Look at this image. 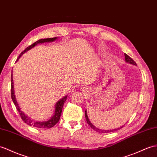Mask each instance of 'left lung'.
Wrapping results in <instances>:
<instances>
[{"mask_svg": "<svg viewBox=\"0 0 157 157\" xmlns=\"http://www.w3.org/2000/svg\"><path fill=\"white\" fill-rule=\"evenodd\" d=\"M124 56H125V60H126V62H128V63H131V64H133V65H136V62L134 61L130 57H129V56H128V55L124 53ZM86 112H86V111H85V116H86V121H87V124H88L90 125V126L91 127V128H92V129H94L95 131H96V132H99V133H107V132H114V131L118 130V129L122 128V127L124 126H122V127H120L119 128H116V129H114V130H108L98 129V128H96V127L94 126L90 122V120H89V119H88V117H87V113H86Z\"/></svg>", "mask_w": 157, "mask_h": 157, "instance_id": "obj_1", "label": "left lung"}]
</instances>
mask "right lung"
<instances>
[{
    "label": "right lung",
    "instance_id": "obj_1",
    "mask_svg": "<svg viewBox=\"0 0 157 157\" xmlns=\"http://www.w3.org/2000/svg\"><path fill=\"white\" fill-rule=\"evenodd\" d=\"M57 39V37H53V38H47V39H39L38 41L33 43L32 45L30 46H29L27 47L23 52H21V53L19 55V57L17 58V61L19 59L21 56L23 55L25 52H26L27 51L29 50L30 49L33 48V47H35L36 45L38 44V43H45V42H52L55 41ZM11 98L13 101L14 104L15 105L17 111L19 112V115L21 116V119L23 120V122L27 124L28 125L31 126H34L35 128H50L54 126L56 124L59 122L60 116L61 114V112H62V108H63V104L65 103V100L67 99V96H65L64 98L61 99L56 105V110H55L54 115L53 116V117L49 119L48 121H45V122H35L33 120H31L29 118H28L27 116H25L24 114V113L21 111L20 108L18 105V103L17 102L16 99H15V96L14 94V88H13V71H12V74H11Z\"/></svg>",
    "mask_w": 157,
    "mask_h": 157
}]
</instances>
